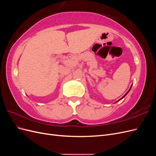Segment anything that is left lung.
<instances>
[{"label": "left lung", "instance_id": "left-lung-1", "mask_svg": "<svg viewBox=\"0 0 156 156\" xmlns=\"http://www.w3.org/2000/svg\"><path fill=\"white\" fill-rule=\"evenodd\" d=\"M131 87H132V86H131ZM131 88H129V90H128V92H127V93H126V94H125V95H124V96H123V97H122V98H121V99H120V100H122V98H124V97H125V96H126V95H127V94H128V92H129V90H131ZM120 100H119V101H120Z\"/></svg>", "mask_w": 156, "mask_h": 156}]
</instances>
